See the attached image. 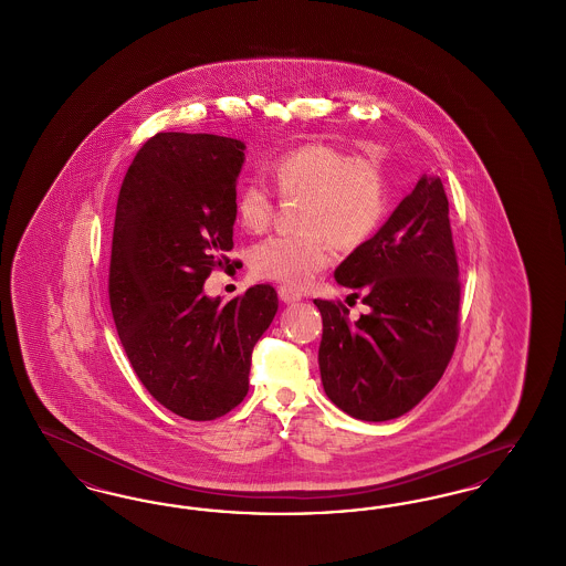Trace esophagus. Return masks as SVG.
<instances>
[{
  "mask_svg": "<svg viewBox=\"0 0 566 566\" xmlns=\"http://www.w3.org/2000/svg\"><path fill=\"white\" fill-rule=\"evenodd\" d=\"M277 296H280V301H282V303H286V305H293V303H298V301L303 298L298 291H295L293 286H286V284L277 289Z\"/></svg>",
  "mask_w": 566,
  "mask_h": 566,
  "instance_id": "esophagus-1",
  "label": "esophagus"
}]
</instances>
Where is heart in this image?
<instances>
[{"instance_id": "heart-1", "label": "heart", "mask_w": 566, "mask_h": 566, "mask_svg": "<svg viewBox=\"0 0 566 566\" xmlns=\"http://www.w3.org/2000/svg\"><path fill=\"white\" fill-rule=\"evenodd\" d=\"M277 192L301 199L296 235H277L250 250V268L265 280L303 289L331 259V242L354 250L371 240L388 212V180L374 159L352 157L328 144H307L271 167ZM235 212L243 229L259 233L270 224L273 199L265 185L238 190Z\"/></svg>"}]
</instances>
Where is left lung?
Masks as SVG:
<instances>
[{
	"label": "left lung",
	"mask_w": 566,
	"mask_h": 566,
	"mask_svg": "<svg viewBox=\"0 0 566 566\" xmlns=\"http://www.w3.org/2000/svg\"><path fill=\"white\" fill-rule=\"evenodd\" d=\"M439 176L422 174L369 242L335 270L369 314H323L318 365L326 397L356 420L386 422L420 403L441 379L458 339L457 252Z\"/></svg>",
	"instance_id": "left-lung-1"
}]
</instances>
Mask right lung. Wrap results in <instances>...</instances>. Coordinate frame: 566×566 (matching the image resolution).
<instances>
[{"instance_id":"add662e5","label":"right lung","mask_w":566,"mask_h":566,"mask_svg":"<svg viewBox=\"0 0 566 566\" xmlns=\"http://www.w3.org/2000/svg\"><path fill=\"white\" fill-rule=\"evenodd\" d=\"M245 144L210 134L150 137L123 180L109 259V307L146 390L187 420H216L248 395L250 358L277 312L256 284L227 305L212 270L233 268Z\"/></svg>"}]
</instances>
